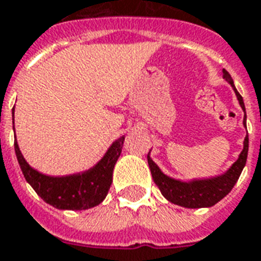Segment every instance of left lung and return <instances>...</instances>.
<instances>
[{
    "label": "left lung",
    "mask_w": 261,
    "mask_h": 261,
    "mask_svg": "<svg viewBox=\"0 0 261 261\" xmlns=\"http://www.w3.org/2000/svg\"><path fill=\"white\" fill-rule=\"evenodd\" d=\"M223 79L231 86L234 94L237 96L238 103L244 110L242 124L246 129V113L244 99H242L241 95L238 94V91L236 90L233 79L229 74V72L225 69H223ZM248 148H249V137H248V132H246L241 153L238 155L237 161L223 174L210 177V178L191 179V181H181V179H175L165 174L151 158V155H149L151 151L147 155V161H148V166L149 170H151V174H152L153 182L156 184V187L161 189L162 195L170 203L185 208L213 207L218 201H221L226 195H229L230 191L233 189V187L238 181L242 173V169L245 167L246 158H248Z\"/></svg>",
    "instance_id": "left-lung-1"
}]
</instances>
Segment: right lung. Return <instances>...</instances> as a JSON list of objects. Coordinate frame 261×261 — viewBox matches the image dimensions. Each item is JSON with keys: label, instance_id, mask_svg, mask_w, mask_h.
Segmentation results:
<instances>
[{"label": "right lung", "instance_id": "right-lung-1", "mask_svg": "<svg viewBox=\"0 0 261 261\" xmlns=\"http://www.w3.org/2000/svg\"><path fill=\"white\" fill-rule=\"evenodd\" d=\"M12 114L15 130V108ZM124 140L125 136H121L113 141L102 159L88 170L61 177L43 174L30 166L20 151L17 140H15V152L24 178L38 196L58 210L82 211L98 205L108 196L113 182V170L120 158Z\"/></svg>", "mask_w": 261, "mask_h": 261}]
</instances>
